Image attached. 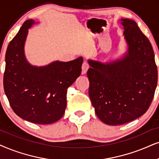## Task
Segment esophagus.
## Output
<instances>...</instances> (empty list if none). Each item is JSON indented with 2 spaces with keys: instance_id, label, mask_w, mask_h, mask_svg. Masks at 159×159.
Segmentation results:
<instances>
[{
  "instance_id": "1",
  "label": "esophagus",
  "mask_w": 159,
  "mask_h": 159,
  "mask_svg": "<svg viewBox=\"0 0 159 159\" xmlns=\"http://www.w3.org/2000/svg\"><path fill=\"white\" fill-rule=\"evenodd\" d=\"M89 66L88 65L87 62H84L83 65H82V71H81V74L82 75H84V74L86 73V72H87L88 69H89Z\"/></svg>"
}]
</instances>
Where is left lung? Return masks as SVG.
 <instances>
[{
  "instance_id": "obj_1",
  "label": "left lung",
  "mask_w": 159,
  "mask_h": 159,
  "mask_svg": "<svg viewBox=\"0 0 159 159\" xmlns=\"http://www.w3.org/2000/svg\"><path fill=\"white\" fill-rule=\"evenodd\" d=\"M128 52L103 63L89 59V95L98 118L109 125L137 119L148 111L157 86L158 70L149 39L135 21L121 19Z\"/></svg>"
}]
</instances>
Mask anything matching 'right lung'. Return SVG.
<instances>
[{
  "label": "right lung",
  "mask_w": 159,
  "mask_h": 159,
  "mask_svg": "<svg viewBox=\"0 0 159 159\" xmlns=\"http://www.w3.org/2000/svg\"><path fill=\"white\" fill-rule=\"evenodd\" d=\"M34 23L26 20L8 45L3 88L17 116L33 123L51 124L65 114L67 89L81 75L83 58L43 67L31 65L25 59L24 45L28 30Z\"/></svg>",
  "instance_id": "add662e5"
}]
</instances>
